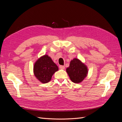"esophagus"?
<instances>
[{
    "label": "esophagus",
    "mask_w": 122,
    "mask_h": 122,
    "mask_svg": "<svg viewBox=\"0 0 122 122\" xmlns=\"http://www.w3.org/2000/svg\"><path fill=\"white\" fill-rule=\"evenodd\" d=\"M59 68H60L61 70H64L65 68V66H62V65H60V66H59Z\"/></svg>",
    "instance_id": "1"
}]
</instances>
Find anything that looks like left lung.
Listing matches in <instances>:
<instances>
[{"label":"left lung","mask_w":122,"mask_h":122,"mask_svg":"<svg viewBox=\"0 0 122 122\" xmlns=\"http://www.w3.org/2000/svg\"><path fill=\"white\" fill-rule=\"evenodd\" d=\"M66 72L72 82L79 83L87 76L88 69L81 61L74 58L70 61L69 67L66 69Z\"/></svg>","instance_id":"left-lung-1"}]
</instances>
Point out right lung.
Returning a JSON list of instances; mask_svg holds the SVG:
<instances>
[{"label": "right lung", "instance_id": "add662e5", "mask_svg": "<svg viewBox=\"0 0 122 122\" xmlns=\"http://www.w3.org/2000/svg\"><path fill=\"white\" fill-rule=\"evenodd\" d=\"M58 70L57 65L47 54L40 57L34 66V73L35 77L43 83L49 82L54 73Z\"/></svg>", "mask_w": 122, "mask_h": 122}]
</instances>
